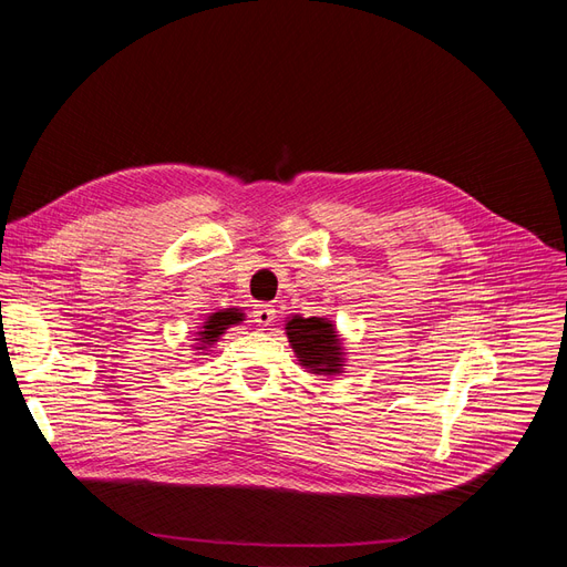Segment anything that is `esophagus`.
Listing matches in <instances>:
<instances>
[{
    "instance_id": "obj_1",
    "label": "esophagus",
    "mask_w": 567,
    "mask_h": 567,
    "mask_svg": "<svg viewBox=\"0 0 567 567\" xmlns=\"http://www.w3.org/2000/svg\"><path fill=\"white\" fill-rule=\"evenodd\" d=\"M252 319L257 326H271L274 319H277V310L271 305H255Z\"/></svg>"
}]
</instances>
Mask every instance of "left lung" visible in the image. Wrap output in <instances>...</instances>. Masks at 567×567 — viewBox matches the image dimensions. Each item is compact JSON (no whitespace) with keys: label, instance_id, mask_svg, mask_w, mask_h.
I'll list each match as a JSON object with an SVG mask.
<instances>
[{"label":"left lung","instance_id":"left-lung-1","mask_svg":"<svg viewBox=\"0 0 567 567\" xmlns=\"http://www.w3.org/2000/svg\"><path fill=\"white\" fill-rule=\"evenodd\" d=\"M286 336L305 371L331 379L346 371L348 352L331 319L290 315L286 317Z\"/></svg>","mask_w":567,"mask_h":567}]
</instances>
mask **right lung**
<instances>
[{
  "mask_svg": "<svg viewBox=\"0 0 567 567\" xmlns=\"http://www.w3.org/2000/svg\"><path fill=\"white\" fill-rule=\"evenodd\" d=\"M246 321L244 310H238V307H225V310H217L213 315L205 317V321L198 326L196 338H194V350L196 354H208L210 348H215V342L227 333V329L231 326H238Z\"/></svg>",
  "mask_w": 567,
  "mask_h": 567,
  "instance_id": "1",
  "label": "right lung"
}]
</instances>
